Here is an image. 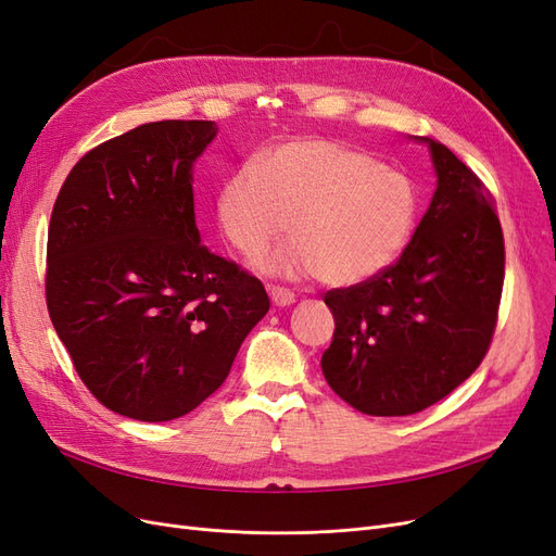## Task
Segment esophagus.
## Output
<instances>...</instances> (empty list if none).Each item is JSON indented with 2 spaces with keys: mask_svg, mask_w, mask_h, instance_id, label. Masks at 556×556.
<instances>
[{
  "mask_svg": "<svg viewBox=\"0 0 556 556\" xmlns=\"http://www.w3.org/2000/svg\"><path fill=\"white\" fill-rule=\"evenodd\" d=\"M268 296H271L276 306H292L296 301V294L292 290L278 288V285H271V288H268Z\"/></svg>",
  "mask_w": 556,
  "mask_h": 556,
  "instance_id": "1",
  "label": "esophagus"
}]
</instances>
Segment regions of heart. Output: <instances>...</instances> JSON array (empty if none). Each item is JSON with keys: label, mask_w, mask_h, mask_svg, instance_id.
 <instances>
[{"label": "heart", "mask_w": 556, "mask_h": 556, "mask_svg": "<svg viewBox=\"0 0 556 556\" xmlns=\"http://www.w3.org/2000/svg\"><path fill=\"white\" fill-rule=\"evenodd\" d=\"M419 215V192L401 172L343 143L296 139L264 164L245 162L217 194V220L229 243L260 260L271 276H319L327 285H357L394 264Z\"/></svg>", "instance_id": "1"}]
</instances>
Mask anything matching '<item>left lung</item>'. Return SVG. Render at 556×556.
I'll return each instance as SVG.
<instances>
[{
	"label": "left lung",
	"mask_w": 556,
	"mask_h": 556,
	"mask_svg": "<svg viewBox=\"0 0 556 556\" xmlns=\"http://www.w3.org/2000/svg\"><path fill=\"white\" fill-rule=\"evenodd\" d=\"M419 141L439 185L410 243L378 276L325 294L336 329L323 374L352 408L378 417L425 410L476 371L506 276L492 192L447 146Z\"/></svg>",
	"instance_id": "1"
}]
</instances>
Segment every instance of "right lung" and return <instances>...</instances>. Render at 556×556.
<instances>
[{
  "instance_id": "obj_1",
  "label": "right lung",
  "mask_w": 556,
  "mask_h": 556,
  "mask_svg": "<svg viewBox=\"0 0 556 556\" xmlns=\"http://www.w3.org/2000/svg\"><path fill=\"white\" fill-rule=\"evenodd\" d=\"M215 134L162 121L99 143L50 215L48 315L92 396L141 422L208 399L271 306L255 276L199 245L192 164Z\"/></svg>"
}]
</instances>
